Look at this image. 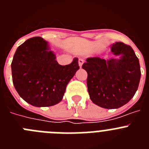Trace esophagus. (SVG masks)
Segmentation results:
<instances>
[{"instance_id": "1", "label": "esophagus", "mask_w": 149, "mask_h": 149, "mask_svg": "<svg viewBox=\"0 0 149 149\" xmlns=\"http://www.w3.org/2000/svg\"><path fill=\"white\" fill-rule=\"evenodd\" d=\"M84 60H83V59H81V58H79V60H78V64H79V66L81 67H82V65H83V63H84Z\"/></svg>"}]
</instances>
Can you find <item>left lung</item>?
<instances>
[{"label": "left lung", "mask_w": 149, "mask_h": 149, "mask_svg": "<svg viewBox=\"0 0 149 149\" xmlns=\"http://www.w3.org/2000/svg\"><path fill=\"white\" fill-rule=\"evenodd\" d=\"M111 52L120 58L89 57L82 65L88 74L90 99L105 109L126 104L136 93L141 77L139 59L131 46L116 42L111 46Z\"/></svg>", "instance_id": "obj_1"}]
</instances>
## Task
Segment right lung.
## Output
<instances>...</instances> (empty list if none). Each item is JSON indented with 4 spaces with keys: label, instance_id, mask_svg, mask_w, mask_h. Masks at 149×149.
Listing matches in <instances>:
<instances>
[{
    "label": "right lung",
    "instance_id": "add662e5",
    "mask_svg": "<svg viewBox=\"0 0 149 149\" xmlns=\"http://www.w3.org/2000/svg\"><path fill=\"white\" fill-rule=\"evenodd\" d=\"M48 42L39 36L30 38L15 51L11 64L13 85L26 102L50 107L62 101L67 84L79 69L78 59L60 65Z\"/></svg>",
    "mask_w": 149,
    "mask_h": 149
}]
</instances>
